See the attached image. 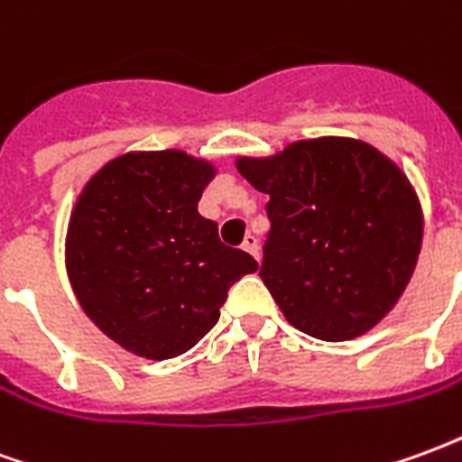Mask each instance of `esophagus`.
Listing matches in <instances>:
<instances>
[{
  "instance_id": "esophagus-1",
  "label": "esophagus",
  "mask_w": 462,
  "mask_h": 462,
  "mask_svg": "<svg viewBox=\"0 0 462 462\" xmlns=\"http://www.w3.org/2000/svg\"><path fill=\"white\" fill-rule=\"evenodd\" d=\"M242 250L250 252L254 260H260V242H257L254 235H247V237H245V242H242Z\"/></svg>"
}]
</instances>
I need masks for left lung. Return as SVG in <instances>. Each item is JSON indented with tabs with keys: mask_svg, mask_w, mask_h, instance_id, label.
<instances>
[{
	"mask_svg": "<svg viewBox=\"0 0 462 462\" xmlns=\"http://www.w3.org/2000/svg\"><path fill=\"white\" fill-rule=\"evenodd\" d=\"M237 171L270 195L260 277L294 329L356 339L396 307L416 270L423 210L396 162L356 138L294 141Z\"/></svg>",
	"mask_w": 462,
	"mask_h": 462,
	"instance_id": "obj_1",
	"label": "left lung"
}]
</instances>
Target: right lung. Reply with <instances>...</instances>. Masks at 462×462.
<instances>
[{
    "instance_id": "add662e5",
    "label": "right lung",
    "mask_w": 462,
    "mask_h": 462,
    "mask_svg": "<svg viewBox=\"0 0 462 462\" xmlns=\"http://www.w3.org/2000/svg\"><path fill=\"white\" fill-rule=\"evenodd\" d=\"M215 165L185 151H131L88 178L66 230V274L86 317L135 356L175 358L220 319L257 270L198 212Z\"/></svg>"
}]
</instances>
